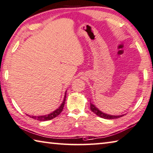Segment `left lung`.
Masks as SVG:
<instances>
[{
  "mask_svg": "<svg viewBox=\"0 0 153 153\" xmlns=\"http://www.w3.org/2000/svg\"><path fill=\"white\" fill-rule=\"evenodd\" d=\"M91 104V111L94 112L95 114L99 116V117H101L103 118H105V119H116V118L122 117L124 115H120V116H112V115H109L107 114H105L102 112V111H100L98 108H97L94 105H93V103H90Z\"/></svg>",
  "mask_w": 153,
  "mask_h": 153,
  "instance_id": "obj_1",
  "label": "left lung"
}]
</instances>
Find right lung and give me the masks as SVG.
Listing matches in <instances>:
<instances>
[{
	"label": "right lung",
	"instance_id": "add662e5",
	"mask_svg": "<svg viewBox=\"0 0 153 153\" xmlns=\"http://www.w3.org/2000/svg\"><path fill=\"white\" fill-rule=\"evenodd\" d=\"M66 94H67V93H65L63 102L62 103V104L60 105V107L58 109H56V110L55 111H52V113H50L48 115H44V116H30V117H31L32 118H33V119L39 120V121L50 120L51 119H53V118H54L55 117H56L57 116H59L60 114L61 113V111H62V110H63V108H64V105H65V100H66Z\"/></svg>",
	"mask_w": 153,
	"mask_h": 153
}]
</instances>
